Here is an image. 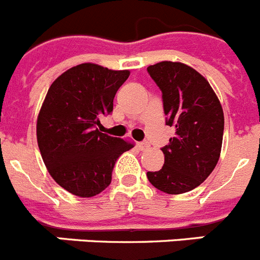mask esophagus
Instances as JSON below:
<instances>
[{
  "mask_svg": "<svg viewBox=\"0 0 260 260\" xmlns=\"http://www.w3.org/2000/svg\"><path fill=\"white\" fill-rule=\"evenodd\" d=\"M138 147H139V150H147V148H150V143H148V142H139V143H138Z\"/></svg>",
  "mask_w": 260,
  "mask_h": 260,
  "instance_id": "1",
  "label": "esophagus"
}]
</instances>
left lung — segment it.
Here are the masks:
<instances>
[{
    "label": "left lung",
    "mask_w": 260,
    "mask_h": 260,
    "mask_svg": "<svg viewBox=\"0 0 260 260\" xmlns=\"http://www.w3.org/2000/svg\"><path fill=\"white\" fill-rule=\"evenodd\" d=\"M147 71L161 89L167 125L176 127V137L161 148L164 165L147 172V178L160 191L183 194L198 187L219 161L221 104L207 79L185 63L162 61Z\"/></svg>",
    "instance_id": "obj_1"
}]
</instances>
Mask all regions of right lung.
Wrapping results in <instances>:
<instances>
[{"label":"right lung","instance_id":"right-lung-1","mask_svg":"<svg viewBox=\"0 0 260 260\" xmlns=\"http://www.w3.org/2000/svg\"><path fill=\"white\" fill-rule=\"evenodd\" d=\"M127 70L82 63L59 75L48 89L38 117V144L48 172L71 194L89 198L107 189L117 158L130 142L98 128L113 112V99Z\"/></svg>","mask_w":260,"mask_h":260}]
</instances>
